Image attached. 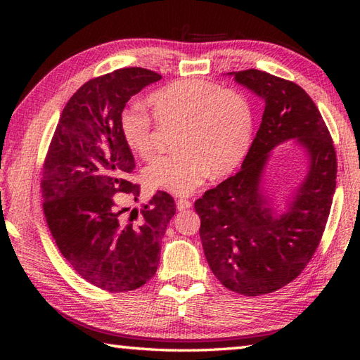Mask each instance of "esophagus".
<instances>
[{"instance_id": "esophagus-1", "label": "esophagus", "mask_w": 360, "mask_h": 360, "mask_svg": "<svg viewBox=\"0 0 360 360\" xmlns=\"http://www.w3.org/2000/svg\"><path fill=\"white\" fill-rule=\"evenodd\" d=\"M176 207H178V210H186L192 207V202L188 200H182V198H179V200L176 201Z\"/></svg>"}]
</instances>
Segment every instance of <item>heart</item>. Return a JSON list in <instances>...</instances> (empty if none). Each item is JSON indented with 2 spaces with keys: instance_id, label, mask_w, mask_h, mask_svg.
Returning a JSON list of instances; mask_svg holds the SVG:
<instances>
[{
  "instance_id": "obj_1",
  "label": "heart",
  "mask_w": 360,
  "mask_h": 360,
  "mask_svg": "<svg viewBox=\"0 0 360 360\" xmlns=\"http://www.w3.org/2000/svg\"><path fill=\"white\" fill-rule=\"evenodd\" d=\"M159 127L181 125L174 155L159 156L145 168L147 186L190 195L205 179L231 173L246 156L254 136V112L248 97L202 79H184L147 98ZM119 129L129 151L142 159L155 153V122L142 110L122 111Z\"/></svg>"
}]
</instances>
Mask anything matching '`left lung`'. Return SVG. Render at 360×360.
Wrapping results in <instances>:
<instances>
[{"label": "left lung", "mask_w": 360, "mask_h": 360, "mask_svg": "<svg viewBox=\"0 0 360 360\" xmlns=\"http://www.w3.org/2000/svg\"><path fill=\"white\" fill-rule=\"evenodd\" d=\"M231 74L264 101L262 124L241 170L207 190L195 210L212 272L227 289L255 297L286 286L311 262L330 217L338 159L303 88L258 70ZM290 139L309 151L310 172L288 210L275 217L259 184L269 151Z\"/></svg>", "instance_id": "obj_1"}]
</instances>
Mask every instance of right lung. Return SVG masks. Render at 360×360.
Returning a JSON list of instances; mask_svg holds the SVG:
<instances>
[{
	"label": "right lung",
	"instance_id": "obj_1",
	"mask_svg": "<svg viewBox=\"0 0 360 360\" xmlns=\"http://www.w3.org/2000/svg\"><path fill=\"white\" fill-rule=\"evenodd\" d=\"M160 79L143 68H124L86 82L66 103L43 164V212L52 238L82 278L110 292L153 278L176 213L174 200L160 190L129 218L120 202L125 196L137 201L141 192L129 181L136 164L122 139L120 114Z\"/></svg>",
	"mask_w": 360,
	"mask_h": 360
}]
</instances>
